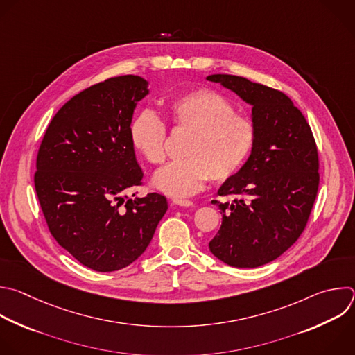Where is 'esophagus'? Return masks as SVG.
<instances>
[{
	"label": "esophagus",
	"instance_id": "esophagus-1",
	"mask_svg": "<svg viewBox=\"0 0 355 355\" xmlns=\"http://www.w3.org/2000/svg\"><path fill=\"white\" fill-rule=\"evenodd\" d=\"M173 203L177 205V206H184V207H189V206H193V202L192 200H188V199H173Z\"/></svg>",
	"mask_w": 355,
	"mask_h": 355
}]
</instances>
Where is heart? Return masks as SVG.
I'll use <instances>...</instances> for the list:
<instances>
[{"mask_svg": "<svg viewBox=\"0 0 355 355\" xmlns=\"http://www.w3.org/2000/svg\"><path fill=\"white\" fill-rule=\"evenodd\" d=\"M175 130L191 132L184 146L185 159L171 162L153 177V185L174 198L199 191L210 177L225 181L237 173L251 155L257 131L250 118L235 112L223 94L196 89L171 98L167 104ZM131 142L152 164L166 159L167 128L153 110L141 111L131 124Z\"/></svg>", "mask_w": 355, "mask_h": 355, "instance_id": "b5f03b06", "label": "heart"}]
</instances>
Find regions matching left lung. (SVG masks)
I'll return each mask as SVG.
<instances>
[{"label": "left lung", "mask_w": 355, "mask_h": 355, "mask_svg": "<svg viewBox=\"0 0 355 355\" xmlns=\"http://www.w3.org/2000/svg\"><path fill=\"white\" fill-rule=\"evenodd\" d=\"M252 105L255 146L244 166L218 188L221 225L210 252L232 268H258L286 252L304 231L318 187L319 160L311 127L280 90L243 76L206 78Z\"/></svg>", "instance_id": "1"}]
</instances>
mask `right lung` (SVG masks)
Segmentation results:
<instances>
[{"label":"right lung","instance_id":"obj_1","mask_svg":"<svg viewBox=\"0 0 355 355\" xmlns=\"http://www.w3.org/2000/svg\"><path fill=\"white\" fill-rule=\"evenodd\" d=\"M148 86L124 75L85 89L58 110L39 149L35 188L50 232L96 272L135 262L168 207L160 193L125 199L144 178L130 131Z\"/></svg>","mask_w":355,"mask_h":355}]
</instances>
